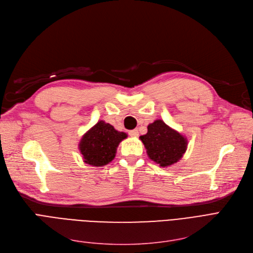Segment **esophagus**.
<instances>
[{"label": "esophagus", "mask_w": 253, "mask_h": 253, "mask_svg": "<svg viewBox=\"0 0 253 253\" xmlns=\"http://www.w3.org/2000/svg\"><path fill=\"white\" fill-rule=\"evenodd\" d=\"M128 135L130 137H137L139 135V131H138V129H131L128 131Z\"/></svg>", "instance_id": "34e87169"}]
</instances>
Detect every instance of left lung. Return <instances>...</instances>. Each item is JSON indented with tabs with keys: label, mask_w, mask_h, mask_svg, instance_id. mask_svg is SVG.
Wrapping results in <instances>:
<instances>
[{
	"label": "left lung",
	"mask_w": 253,
	"mask_h": 253,
	"mask_svg": "<svg viewBox=\"0 0 253 253\" xmlns=\"http://www.w3.org/2000/svg\"><path fill=\"white\" fill-rule=\"evenodd\" d=\"M147 134L140 136L149 159L161 167H169L181 160L187 148V140L162 119L147 126Z\"/></svg>",
	"instance_id": "1"
}]
</instances>
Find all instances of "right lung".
<instances>
[{
    "instance_id": "obj_1",
    "label": "right lung",
    "mask_w": 253,
    "mask_h": 253,
    "mask_svg": "<svg viewBox=\"0 0 253 253\" xmlns=\"http://www.w3.org/2000/svg\"><path fill=\"white\" fill-rule=\"evenodd\" d=\"M127 135L116 130L104 120L94 125L80 140L79 150L84 163L93 167H102L113 161L119 143Z\"/></svg>"
}]
</instances>
